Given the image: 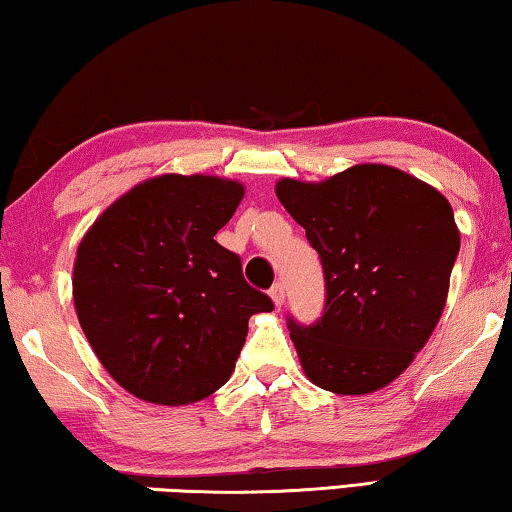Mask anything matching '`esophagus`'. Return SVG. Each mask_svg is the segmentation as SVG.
I'll list each match as a JSON object with an SVG mask.
<instances>
[{"label": "esophagus", "mask_w": 512, "mask_h": 512, "mask_svg": "<svg viewBox=\"0 0 512 512\" xmlns=\"http://www.w3.org/2000/svg\"><path fill=\"white\" fill-rule=\"evenodd\" d=\"M270 298H272V303H275L277 307H282L284 305V298H286V291H284V284H275L270 289Z\"/></svg>", "instance_id": "1"}]
</instances>
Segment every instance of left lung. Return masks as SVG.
<instances>
[{
    "label": "left lung",
    "instance_id": "1",
    "mask_svg": "<svg viewBox=\"0 0 512 512\" xmlns=\"http://www.w3.org/2000/svg\"><path fill=\"white\" fill-rule=\"evenodd\" d=\"M275 193L324 265L317 324L289 321L307 380L342 396L387 387L445 310L459 228L436 188L363 163L324 181L279 179Z\"/></svg>",
    "mask_w": 512,
    "mask_h": 512
}]
</instances>
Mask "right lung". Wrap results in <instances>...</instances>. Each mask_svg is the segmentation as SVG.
Wrapping results in <instances>:
<instances>
[{
    "label": "right lung",
    "mask_w": 512,
    "mask_h": 512,
    "mask_svg": "<svg viewBox=\"0 0 512 512\" xmlns=\"http://www.w3.org/2000/svg\"><path fill=\"white\" fill-rule=\"evenodd\" d=\"M240 181L160 174L109 205L76 249L74 307L107 373L156 405L198 403L233 375L249 317L272 300L214 235Z\"/></svg>",
    "instance_id": "1"
}]
</instances>
